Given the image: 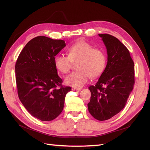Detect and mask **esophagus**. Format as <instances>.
Returning a JSON list of instances; mask_svg holds the SVG:
<instances>
[{
	"instance_id": "34e87169",
	"label": "esophagus",
	"mask_w": 150,
	"mask_h": 150,
	"mask_svg": "<svg viewBox=\"0 0 150 150\" xmlns=\"http://www.w3.org/2000/svg\"><path fill=\"white\" fill-rule=\"evenodd\" d=\"M72 91H80L81 90V89H78V88H72Z\"/></svg>"
}]
</instances>
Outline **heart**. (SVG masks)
Instances as JSON below:
<instances>
[{
	"instance_id": "heart-1",
	"label": "heart",
	"mask_w": 150,
	"mask_h": 150,
	"mask_svg": "<svg viewBox=\"0 0 150 150\" xmlns=\"http://www.w3.org/2000/svg\"><path fill=\"white\" fill-rule=\"evenodd\" d=\"M68 56L58 54L54 57V65L62 74H67L76 62L78 70L65 78V83L76 88H81L88 82L89 77H98L104 71L106 65L105 53L84 40L70 45L68 49Z\"/></svg>"
}]
</instances>
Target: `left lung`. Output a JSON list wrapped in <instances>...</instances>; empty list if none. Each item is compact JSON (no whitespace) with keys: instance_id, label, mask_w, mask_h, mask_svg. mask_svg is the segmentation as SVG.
<instances>
[{"instance_id":"8db88e82","label":"left lung","mask_w":150,"mask_h":150,"mask_svg":"<svg viewBox=\"0 0 150 150\" xmlns=\"http://www.w3.org/2000/svg\"><path fill=\"white\" fill-rule=\"evenodd\" d=\"M108 54V62L97 83L91 86L90 114L104 121L120 112L127 104L134 84V66L128 49L117 38L99 34Z\"/></svg>"}]
</instances>
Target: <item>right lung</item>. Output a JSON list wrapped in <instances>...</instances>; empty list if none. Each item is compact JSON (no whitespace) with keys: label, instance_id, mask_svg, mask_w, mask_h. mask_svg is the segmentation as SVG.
I'll return each mask as SVG.
<instances>
[{"label":"right lung","instance_id":"obj_1","mask_svg":"<svg viewBox=\"0 0 150 150\" xmlns=\"http://www.w3.org/2000/svg\"><path fill=\"white\" fill-rule=\"evenodd\" d=\"M65 46L61 39L37 36L23 47L16 62L19 100L31 115L41 121L56 119L62 111L66 94L72 89L62 86L54 65V57Z\"/></svg>","mask_w":150,"mask_h":150}]
</instances>
